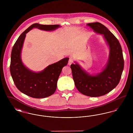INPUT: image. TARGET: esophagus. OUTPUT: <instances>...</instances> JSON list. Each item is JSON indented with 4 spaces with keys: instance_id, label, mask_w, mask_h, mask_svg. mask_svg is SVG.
<instances>
[{
    "instance_id": "esophagus-1",
    "label": "esophagus",
    "mask_w": 133,
    "mask_h": 133,
    "mask_svg": "<svg viewBox=\"0 0 133 133\" xmlns=\"http://www.w3.org/2000/svg\"><path fill=\"white\" fill-rule=\"evenodd\" d=\"M74 62V59L72 58H70L69 59V62H68V64L71 65V64L73 63Z\"/></svg>"
}]
</instances>
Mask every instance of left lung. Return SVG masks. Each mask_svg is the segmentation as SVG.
<instances>
[{"mask_svg": "<svg viewBox=\"0 0 133 133\" xmlns=\"http://www.w3.org/2000/svg\"><path fill=\"white\" fill-rule=\"evenodd\" d=\"M87 25L103 34L109 45L110 53L107 65L96 76L89 75L77 64H71L70 67L77 90L89 97H99L107 94L118 85L124 69V60L119 41L106 27L99 22L88 23Z\"/></svg>", "mask_w": 133, "mask_h": 133, "instance_id": "1", "label": "left lung"}]
</instances>
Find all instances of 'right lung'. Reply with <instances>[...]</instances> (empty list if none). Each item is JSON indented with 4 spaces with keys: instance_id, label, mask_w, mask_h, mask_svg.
Segmentation results:
<instances>
[{
    "instance_id": "obj_1",
    "label": "right lung",
    "mask_w": 133,
    "mask_h": 133,
    "mask_svg": "<svg viewBox=\"0 0 133 133\" xmlns=\"http://www.w3.org/2000/svg\"><path fill=\"white\" fill-rule=\"evenodd\" d=\"M60 27L59 25H41L34 23L19 36L13 46L10 65V73L17 88L20 92L34 98H44L53 94L57 88L58 78L63 67L67 65L68 58L49 65L40 73L29 70L22 63L20 54L26 34L34 27L51 31Z\"/></svg>"
}]
</instances>
